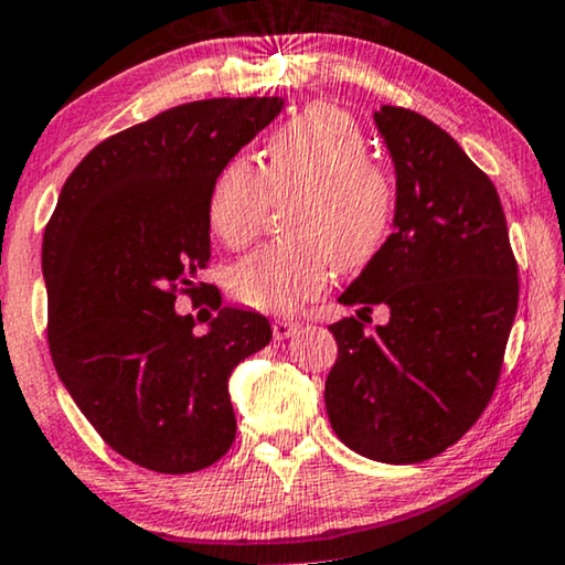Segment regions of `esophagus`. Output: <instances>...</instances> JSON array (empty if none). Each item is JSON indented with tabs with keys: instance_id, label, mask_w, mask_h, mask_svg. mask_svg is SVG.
I'll list each match as a JSON object with an SVG mask.
<instances>
[{
	"instance_id": "obj_1",
	"label": "esophagus",
	"mask_w": 565,
	"mask_h": 565,
	"mask_svg": "<svg viewBox=\"0 0 565 565\" xmlns=\"http://www.w3.org/2000/svg\"><path fill=\"white\" fill-rule=\"evenodd\" d=\"M299 328H301L299 320H289V317H284V320H276L274 322V338L276 340H286V338H291Z\"/></svg>"
}]
</instances>
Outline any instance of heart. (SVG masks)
I'll return each mask as SVG.
<instances>
[{
	"label": "heart",
	"mask_w": 565,
	"mask_h": 565,
	"mask_svg": "<svg viewBox=\"0 0 565 565\" xmlns=\"http://www.w3.org/2000/svg\"><path fill=\"white\" fill-rule=\"evenodd\" d=\"M291 237L268 243L235 266V299L264 312H291L317 297L338 266L373 256L394 210L388 173L369 158V140L351 115L309 105L264 148L260 169L237 156L222 166L210 189V222L220 241L243 248L264 227L274 202Z\"/></svg>",
	"instance_id": "heart-1"
}]
</instances>
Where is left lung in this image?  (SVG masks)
Returning a JSON list of instances; mask_svg holds the SVG:
<instances>
[{
    "mask_svg": "<svg viewBox=\"0 0 565 565\" xmlns=\"http://www.w3.org/2000/svg\"><path fill=\"white\" fill-rule=\"evenodd\" d=\"M396 171L394 233L373 253L330 324L338 361L324 381L332 430L381 463L435 458L471 430L494 394L520 281L502 202L491 179L427 117L373 113Z\"/></svg>",
    "mask_w": 565,
    "mask_h": 565,
    "instance_id": "8db88e82",
    "label": "left lung"
}]
</instances>
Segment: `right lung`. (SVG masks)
Listing matches in <instances>:
<instances>
[{"label": "right lung", "mask_w": 565, "mask_h": 565, "mask_svg": "<svg viewBox=\"0 0 565 565\" xmlns=\"http://www.w3.org/2000/svg\"><path fill=\"white\" fill-rule=\"evenodd\" d=\"M281 107L202 99L127 127L76 166L45 225L55 371L102 440L148 471L192 473L225 456L237 430L230 373L271 343L250 309L222 307L196 337L172 305L202 291L214 177Z\"/></svg>", "instance_id": "1"}]
</instances>
